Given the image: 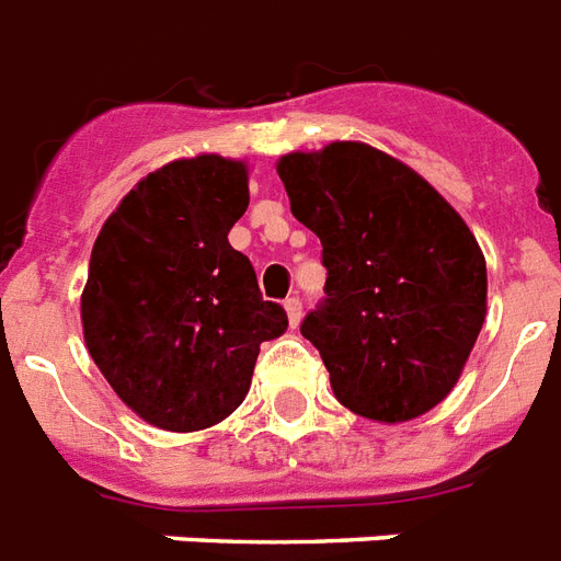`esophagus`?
<instances>
[{
  "label": "esophagus",
  "instance_id": "esophagus-1",
  "mask_svg": "<svg viewBox=\"0 0 561 561\" xmlns=\"http://www.w3.org/2000/svg\"><path fill=\"white\" fill-rule=\"evenodd\" d=\"M284 309H286V318H289V324L293 327L301 324V301H298V298H286Z\"/></svg>",
  "mask_w": 561,
  "mask_h": 561
}]
</instances>
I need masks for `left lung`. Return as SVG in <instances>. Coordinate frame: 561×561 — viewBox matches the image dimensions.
<instances>
[{"label":"left lung","instance_id":"8db88e82","mask_svg":"<svg viewBox=\"0 0 561 561\" xmlns=\"http://www.w3.org/2000/svg\"><path fill=\"white\" fill-rule=\"evenodd\" d=\"M298 222L324 245L327 301L301 333L335 400L397 425L458 385L486 318V260L416 170L362 141L280 156Z\"/></svg>","mask_w":561,"mask_h":561}]
</instances>
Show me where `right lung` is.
Masks as SVG:
<instances>
[{
  "mask_svg": "<svg viewBox=\"0 0 561 561\" xmlns=\"http://www.w3.org/2000/svg\"><path fill=\"white\" fill-rule=\"evenodd\" d=\"M245 208V161L176 159L121 199L92 245L83 342L121 402L156 428L222 423L249 393L260 344L289 327L228 243Z\"/></svg>",
  "mask_w": 561,
  "mask_h": 561,
  "instance_id": "right-lung-1",
  "label": "right lung"
}]
</instances>
